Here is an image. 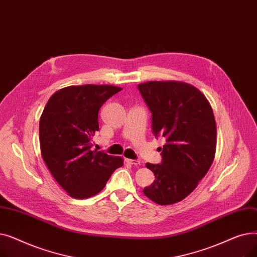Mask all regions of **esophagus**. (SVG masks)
<instances>
[{
	"label": "esophagus",
	"instance_id": "1",
	"mask_svg": "<svg viewBox=\"0 0 257 257\" xmlns=\"http://www.w3.org/2000/svg\"><path fill=\"white\" fill-rule=\"evenodd\" d=\"M126 163H128L129 165H132V166L140 165V161L137 159H126Z\"/></svg>",
	"mask_w": 257,
	"mask_h": 257
}]
</instances>
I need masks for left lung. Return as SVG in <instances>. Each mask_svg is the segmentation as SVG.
<instances>
[{
  "label": "left lung",
  "mask_w": 257,
  "mask_h": 257,
  "mask_svg": "<svg viewBox=\"0 0 257 257\" xmlns=\"http://www.w3.org/2000/svg\"><path fill=\"white\" fill-rule=\"evenodd\" d=\"M138 87L152 112V132L167 142L160 148L161 164H146L155 180L144 194L160 205L177 203L213 161L217 127L211 106L198 88L179 81H149Z\"/></svg>",
  "instance_id": "obj_1"
}]
</instances>
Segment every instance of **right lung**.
<instances>
[{
	"instance_id": "add662e5",
	"label": "right lung",
	"mask_w": 257,
	"mask_h": 257,
	"mask_svg": "<svg viewBox=\"0 0 257 257\" xmlns=\"http://www.w3.org/2000/svg\"><path fill=\"white\" fill-rule=\"evenodd\" d=\"M113 85H77L56 91L39 120L40 151L53 177L71 197L85 199L103 190L123 158L91 150L102 105L120 91Z\"/></svg>"
}]
</instances>
